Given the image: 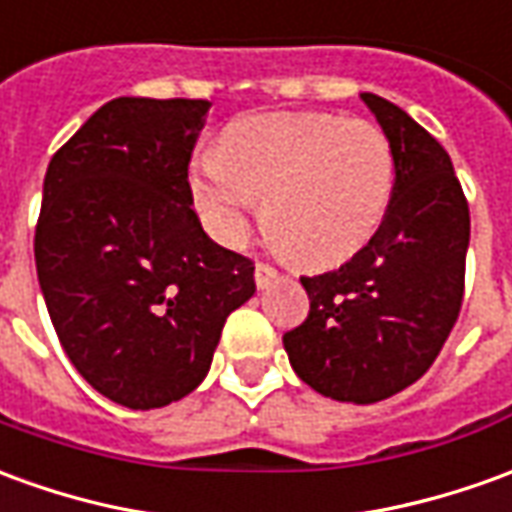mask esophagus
<instances>
[{
  "instance_id": "esophagus-1",
  "label": "esophagus",
  "mask_w": 512,
  "mask_h": 512,
  "mask_svg": "<svg viewBox=\"0 0 512 512\" xmlns=\"http://www.w3.org/2000/svg\"><path fill=\"white\" fill-rule=\"evenodd\" d=\"M280 280V271L274 266H268V263H257L255 266V282L260 291H266V288H271L274 282Z\"/></svg>"
}]
</instances>
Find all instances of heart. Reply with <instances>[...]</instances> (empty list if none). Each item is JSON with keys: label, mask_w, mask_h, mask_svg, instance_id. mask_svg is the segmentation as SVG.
I'll use <instances>...</instances> for the list:
<instances>
[{"label": "heart", "mask_w": 512, "mask_h": 512, "mask_svg": "<svg viewBox=\"0 0 512 512\" xmlns=\"http://www.w3.org/2000/svg\"><path fill=\"white\" fill-rule=\"evenodd\" d=\"M396 157L388 135L332 113H268L232 124L224 149L191 166L205 227L244 244L260 199L268 235L305 266H330L371 241L388 213Z\"/></svg>", "instance_id": "heart-1"}]
</instances>
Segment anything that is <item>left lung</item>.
<instances>
[{"label":"left lung","instance_id":"1","mask_svg":"<svg viewBox=\"0 0 512 512\" xmlns=\"http://www.w3.org/2000/svg\"><path fill=\"white\" fill-rule=\"evenodd\" d=\"M360 99L393 146L391 205L352 260L302 277L310 313L282 343L313 391L371 405L413 385L455 327L471 221L446 149L402 107Z\"/></svg>","mask_w":512,"mask_h":512}]
</instances>
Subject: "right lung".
<instances>
[{"instance_id": "1", "label": "right lung", "mask_w": 512, "mask_h": 512, "mask_svg": "<svg viewBox=\"0 0 512 512\" xmlns=\"http://www.w3.org/2000/svg\"><path fill=\"white\" fill-rule=\"evenodd\" d=\"M205 99L119 96L49 160L35 268L63 352L130 410L166 407L205 380L255 266L207 238L188 163Z\"/></svg>"}]
</instances>
